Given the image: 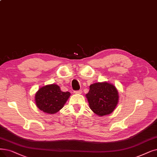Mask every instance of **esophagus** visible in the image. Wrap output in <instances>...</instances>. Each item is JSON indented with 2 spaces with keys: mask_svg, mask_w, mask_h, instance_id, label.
Segmentation results:
<instances>
[{
  "mask_svg": "<svg viewBox=\"0 0 157 157\" xmlns=\"http://www.w3.org/2000/svg\"><path fill=\"white\" fill-rule=\"evenodd\" d=\"M73 93L75 94H81V93H82V91H81V90H75V91H73Z\"/></svg>",
  "mask_w": 157,
  "mask_h": 157,
  "instance_id": "obj_1",
  "label": "esophagus"
}]
</instances>
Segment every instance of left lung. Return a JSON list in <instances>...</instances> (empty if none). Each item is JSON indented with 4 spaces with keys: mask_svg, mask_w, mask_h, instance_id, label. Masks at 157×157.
<instances>
[{
    "mask_svg": "<svg viewBox=\"0 0 157 157\" xmlns=\"http://www.w3.org/2000/svg\"><path fill=\"white\" fill-rule=\"evenodd\" d=\"M86 97L90 109L100 117L109 115L114 111L118 104V93L113 84L97 82L90 86Z\"/></svg>",
    "mask_w": 157,
    "mask_h": 157,
    "instance_id": "obj_1",
    "label": "left lung"
}]
</instances>
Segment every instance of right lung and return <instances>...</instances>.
I'll use <instances>...</instances> for the list:
<instances>
[{
	"mask_svg": "<svg viewBox=\"0 0 157 157\" xmlns=\"http://www.w3.org/2000/svg\"><path fill=\"white\" fill-rule=\"evenodd\" d=\"M70 96V92L62 91L59 86L48 85L41 87L36 92L35 103L41 111L54 114L63 108Z\"/></svg>",
	"mask_w": 157,
	"mask_h": 157,
	"instance_id": "1",
	"label": "right lung"
}]
</instances>
